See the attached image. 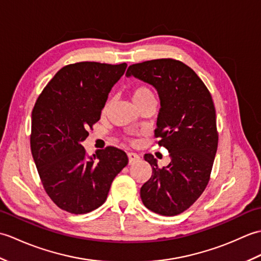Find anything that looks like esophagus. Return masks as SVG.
Returning <instances> with one entry per match:
<instances>
[{
  "label": "esophagus",
  "instance_id": "obj_1",
  "mask_svg": "<svg viewBox=\"0 0 261 261\" xmlns=\"http://www.w3.org/2000/svg\"><path fill=\"white\" fill-rule=\"evenodd\" d=\"M127 158H129V165H134L140 160V156L135 152L127 153Z\"/></svg>",
  "mask_w": 261,
  "mask_h": 261
}]
</instances>
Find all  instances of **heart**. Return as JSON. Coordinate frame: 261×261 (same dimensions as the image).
<instances>
[{
    "mask_svg": "<svg viewBox=\"0 0 261 261\" xmlns=\"http://www.w3.org/2000/svg\"><path fill=\"white\" fill-rule=\"evenodd\" d=\"M131 97H132V101H134V103L137 105L143 101H147V99H149V98H154V95H153V92L151 91L150 87H148L146 85H138L134 88V90H132ZM110 103H111V101H108L107 103H105L104 108H103L104 113L108 111V109L110 107Z\"/></svg>",
    "mask_w": 261,
    "mask_h": 261,
    "instance_id": "obj_1",
    "label": "heart"
}]
</instances>
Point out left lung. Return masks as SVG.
I'll list each match as a JSON object with an SVG mask.
<instances>
[{
	"label": "left lung",
	"instance_id": "left-lung-1",
	"mask_svg": "<svg viewBox=\"0 0 261 261\" xmlns=\"http://www.w3.org/2000/svg\"><path fill=\"white\" fill-rule=\"evenodd\" d=\"M125 76L157 90L160 110L154 136L170 157L159 168L152 154H145L152 175L140 190L142 203L160 215L180 214L202 195L213 167L219 136L212 96L195 71L178 60L131 65Z\"/></svg>",
	"mask_w": 261,
	"mask_h": 261
}]
</instances>
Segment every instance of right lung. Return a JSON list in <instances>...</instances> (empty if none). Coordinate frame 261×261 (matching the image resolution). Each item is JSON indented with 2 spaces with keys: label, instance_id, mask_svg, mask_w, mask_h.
<instances>
[{
  "label": "right lung",
  "instance_id": "add662e5",
  "mask_svg": "<svg viewBox=\"0 0 261 261\" xmlns=\"http://www.w3.org/2000/svg\"><path fill=\"white\" fill-rule=\"evenodd\" d=\"M125 68V63L65 66L32 110L30 145L39 176L53 202L69 213L85 214L101 206L115 176L127 165L126 153L118 148L87 157L82 146Z\"/></svg>",
  "mask_w": 261,
  "mask_h": 261
}]
</instances>
